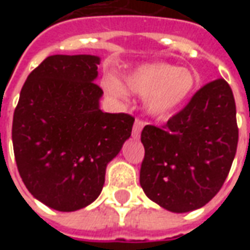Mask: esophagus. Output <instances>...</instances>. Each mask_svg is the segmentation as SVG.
<instances>
[{
	"mask_svg": "<svg viewBox=\"0 0 250 250\" xmlns=\"http://www.w3.org/2000/svg\"><path fill=\"white\" fill-rule=\"evenodd\" d=\"M145 125V122L141 119H136L135 123H134V127H132V138L134 139H138L141 136V131Z\"/></svg>",
	"mask_w": 250,
	"mask_h": 250,
	"instance_id": "esophagus-1",
	"label": "esophagus"
}]
</instances>
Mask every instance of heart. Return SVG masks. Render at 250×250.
Wrapping results in <instances>:
<instances>
[{"instance_id": "obj_1", "label": "heart", "mask_w": 250, "mask_h": 250, "mask_svg": "<svg viewBox=\"0 0 250 250\" xmlns=\"http://www.w3.org/2000/svg\"><path fill=\"white\" fill-rule=\"evenodd\" d=\"M125 83L132 93L146 96V107L150 114L165 116L171 114L188 98L195 85V79L188 69L167 62H152L127 73ZM104 88L112 96H125V87L115 79L104 80Z\"/></svg>"}]
</instances>
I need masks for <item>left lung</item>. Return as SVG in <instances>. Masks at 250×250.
<instances>
[{
  "mask_svg": "<svg viewBox=\"0 0 250 250\" xmlns=\"http://www.w3.org/2000/svg\"><path fill=\"white\" fill-rule=\"evenodd\" d=\"M141 186L163 209H199L220 191L238 143L236 103L224 79L205 84L162 127L142 131Z\"/></svg>",
  "mask_w": 250,
  "mask_h": 250,
  "instance_id": "obj_1",
  "label": "left lung"
}]
</instances>
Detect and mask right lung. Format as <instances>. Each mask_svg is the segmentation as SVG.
<instances>
[{"instance_id":"right-lung-1","label":"right lung","mask_w":250,"mask_h":250,"mask_svg":"<svg viewBox=\"0 0 250 250\" xmlns=\"http://www.w3.org/2000/svg\"><path fill=\"white\" fill-rule=\"evenodd\" d=\"M100 59L53 55L30 72L14 109L12 141L29 193L52 209L92 204L105 167L131 136L135 118L99 107Z\"/></svg>"}]
</instances>
